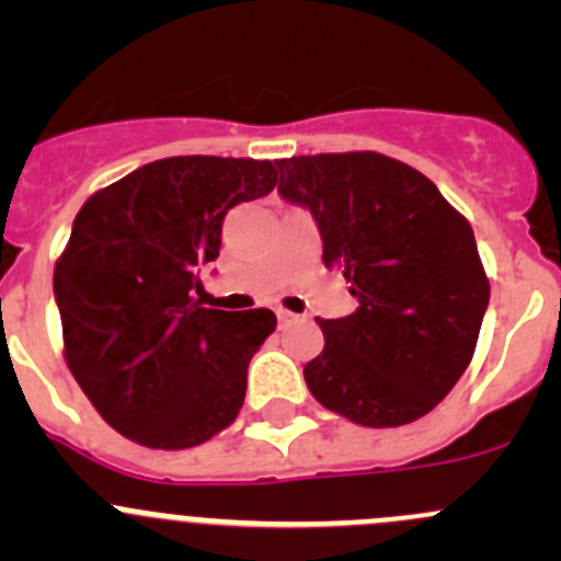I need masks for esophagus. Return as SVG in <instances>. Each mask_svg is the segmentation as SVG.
Listing matches in <instances>:
<instances>
[{
	"label": "esophagus",
	"mask_w": 561,
	"mask_h": 561,
	"mask_svg": "<svg viewBox=\"0 0 561 561\" xmlns=\"http://www.w3.org/2000/svg\"><path fill=\"white\" fill-rule=\"evenodd\" d=\"M276 320H279V325H287V322L296 320V314L287 312V309H279V312H276Z\"/></svg>",
	"instance_id": "34e87169"
}]
</instances>
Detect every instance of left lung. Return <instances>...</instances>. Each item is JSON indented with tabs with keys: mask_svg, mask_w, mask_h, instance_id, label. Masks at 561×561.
Instances as JSON below:
<instances>
[{
	"mask_svg": "<svg viewBox=\"0 0 561 561\" xmlns=\"http://www.w3.org/2000/svg\"><path fill=\"white\" fill-rule=\"evenodd\" d=\"M279 195L309 208L322 263L358 309L320 320L304 380L325 410L369 428L432 412L467 371L489 307L474 233L426 175L377 151L279 160Z\"/></svg>",
	"mask_w": 561,
	"mask_h": 561,
	"instance_id": "obj_1",
	"label": "left lung"
}]
</instances>
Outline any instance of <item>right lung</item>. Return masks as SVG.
<instances>
[{"label": "right lung", "instance_id": "add662e5", "mask_svg": "<svg viewBox=\"0 0 561 561\" xmlns=\"http://www.w3.org/2000/svg\"><path fill=\"white\" fill-rule=\"evenodd\" d=\"M274 186L268 160L168 157L81 206L54 268L65 360L122 437L184 450L236 421L276 314L206 309L197 274L219 257L225 214Z\"/></svg>", "mask_w": 561, "mask_h": 561}]
</instances>
